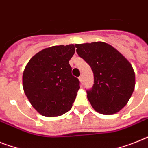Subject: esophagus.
<instances>
[{"label": "esophagus", "instance_id": "34e87169", "mask_svg": "<svg viewBox=\"0 0 148 148\" xmlns=\"http://www.w3.org/2000/svg\"><path fill=\"white\" fill-rule=\"evenodd\" d=\"M79 81H80V82L82 83V82H83V76H82V75H80V76L79 77Z\"/></svg>", "mask_w": 148, "mask_h": 148}]
</instances>
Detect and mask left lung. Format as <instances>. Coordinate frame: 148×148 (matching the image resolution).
<instances>
[{"label": "left lung", "instance_id": "obj_1", "mask_svg": "<svg viewBox=\"0 0 148 148\" xmlns=\"http://www.w3.org/2000/svg\"><path fill=\"white\" fill-rule=\"evenodd\" d=\"M76 52L94 73V85L87 97L95 111L104 115L119 112L135 89V75L131 63L108 44L97 41L77 44Z\"/></svg>", "mask_w": 148, "mask_h": 148}]
</instances>
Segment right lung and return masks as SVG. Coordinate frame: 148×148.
<instances>
[{
  "mask_svg": "<svg viewBox=\"0 0 148 148\" xmlns=\"http://www.w3.org/2000/svg\"><path fill=\"white\" fill-rule=\"evenodd\" d=\"M75 50L74 45L45 48L33 56L24 69L25 95L44 116H59L72 108L80 88L69 63Z\"/></svg>",
  "mask_w": 148,
  "mask_h": 148,
  "instance_id": "1",
  "label": "right lung"
}]
</instances>
